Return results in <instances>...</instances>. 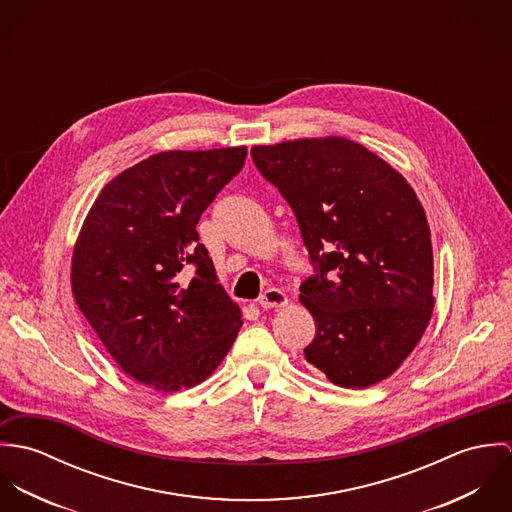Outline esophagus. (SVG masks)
<instances>
[{
	"instance_id": "esophagus-1",
	"label": "esophagus",
	"mask_w": 512,
	"mask_h": 512,
	"mask_svg": "<svg viewBox=\"0 0 512 512\" xmlns=\"http://www.w3.org/2000/svg\"><path fill=\"white\" fill-rule=\"evenodd\" d=\"M258 303H260V307H264V309H272V307H282V305H286V303H288V297H286V293L282 292V290H278V288H268L266 292L258 297Z\"/></svg>"
}]
</instances>
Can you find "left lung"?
<instances>
[{"label":"left lung","mask_w":512,"mask_h":512,"mask_svg":"<svg viewBox=\"0 0 512 512\" xmlns=\"http://www.w3.org/2000/svg\"><path fill=\"white\" fill-rule=\"evenodd\" d=\"M250 153L292 207L315 272L299 286L315 319L307 363L343 388L380 382L412 353L434 309L432 238L416 193L345 138Z\"/></svg>","instance_id":"left-lung-1"}]
</instances>
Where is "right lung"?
<instances>
[{
  "instance_id": "1",
  "label": "right lung",
  "mask_w": 512,
  "mask_h": 512,
  "mask_svg": "<svg viewBox=\"0 0 512 512\" xmlns=\"http://www.w3.org/2000/svg\"><path fill=\"white\" fill-rule=\"evenodd\" d=\"M246 153H155L114 177L82 224L74 299L114 361L155 390L205 380L240 331V309L217 284L197 222Z\"/></svg>"
}]
</instances>
